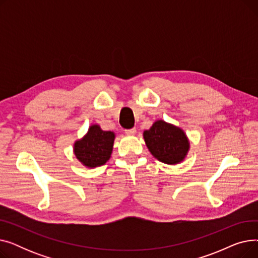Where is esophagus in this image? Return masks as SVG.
<instances>
[{"mask_svg":"<svg viewBox=\"0 0 258 258\" xmlns=\"http://www.w3.org/2000/svg\"><path fill=\"white\" fill-rule=\"evenodd\" d=\"M125 134H127V135H135V134H136V128L133 127V128L125 130Z\"/></svg>","mask_w":258,"mask_h":258,"instance_id":"obj_1","label":"esophagus"}]
</instances>
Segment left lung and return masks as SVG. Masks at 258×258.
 Instances as JSON below:
<instances>
[{
  "label": "left lung",
  "instance_id": "obj_1",
  "mask_svg": "<svg viewBox=\"0 0 258 258\" xmlns=\"http://www.w3.org/2000/svg\"><path fill=\"white\" fill-rule=\"evenodd\" d=\"M143 136L152 155L163 163L177 164L188 152L189 142L185 133L162 120L156 121Z\"/></svg>",
  "mask_w": 258,
  "mask_h": 258
}]
</instances>
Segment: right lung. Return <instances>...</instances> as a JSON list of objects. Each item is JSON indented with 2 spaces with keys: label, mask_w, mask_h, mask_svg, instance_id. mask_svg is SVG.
<instances>
[{
  "label": "right lung",
  "mask_w": 258,
  "mask_h": 258,
  "mask_svg": "<svg viewBox=\"0 0 258 258\" xmlns=\"http://www.w3.org/2000/svg\"><path fill=\"white\" fill-rule=\"evenodd\" d=\"M114 139L113 132L102 131L98 125H92L86 136L75 142V156L88 167L103 165L111 157Z\"/></svg>",
  "instance_id": "obj_1"
}]
</instances>
